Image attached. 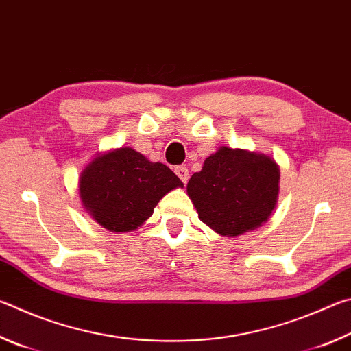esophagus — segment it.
<instances>
[{
  "label": "esophagus",
  "instance_id": "34e87169",
  "mask_svg": "<svg viewBox=\"0 0 351 351\" xmlns=\"http://www.w3.org/2000/svg\"><path fill=\"white\" fill-rule=\"evenodd\" d=\"M175 173L184 184L189 181V169L186 167V165H178V167L175 169Z\"/></svg>",
  "mask_w": 351,
  "mask_h": 351
}]
</instances>
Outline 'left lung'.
Masks as SVG:
<instances>
[{"instance_id":"8db88e82","label":"left lung","mask_w":351,"mask_h":351,"mask_svg":"<svg viewBox=\"0 0 351 351\" xmlns=\"http://www.w3.org/2000/svg\"><path fill=\"white\" fill-rule=\"evenodd\" d=\"M280 192V167L269 154L219 147L187 182L198 218L223 237L268 221Z\"/></svg>"}]
</instances>
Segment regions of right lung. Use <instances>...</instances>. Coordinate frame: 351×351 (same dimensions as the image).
<instances>
[{
    "instance_id": "1",
    "label": "right lung",
    "mask_w": 351,
    "mask_h": 351,
    "mask_svg": "<svg viewBox=\"0 0 351 351\" xmlns=\"http://www.w3.org/2000/svg\"><path fill=\"white\" fill-rule=\"evenodd\" d=\"M184 187L167 165L152 162L132 147L97 153L79 178L85 212L110 232H132L153 215L165 195Z\"/></svg>"
}]
</instances>
